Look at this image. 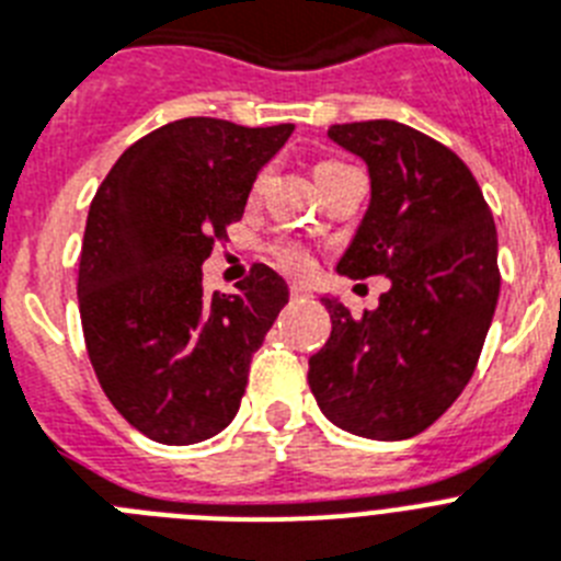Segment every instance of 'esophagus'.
<instances>
[{
	"instance_id": "esophagus-1",
	"label": "esophagus",
	"mask_w": 561,
	"mask_h": 561,
	"mask_svg": "<svg viewBox=\"0 0 561 561\" xmlns=\"http://www.w3.org/2000/svg\"><path fill=\"white\" fill-rule=\"evenodd\" d=\"M310 288L308 285H299V282H294V285H290V299H296V302H299V299H310Z\"/></svg>"
}]
</instances>
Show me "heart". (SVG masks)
Here are the masks:
<instances>
[{
    "instance_id": "obj_1",
    "label": "heart",
    "mask_w": 561,
    "mask_h": 561,
    "mask_svg": "<svg viewBox=\"0 0 561 561\" xmlns=\"http://www.w3.org/2000/svg\"><path fill=\"white\" fill-rule=\"evenodd\" d=\"M339 162H324L317 168V176L322 171H328V168H336ZM273 259H276V265L285 267V271L290 273H308L310 265H313V259H310V251L305 248V244L299 242H279L276 248H273Z\"/></svg>"
}]
</instances>
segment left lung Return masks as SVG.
<instances>
[{"mask_svg": "<svg viewBox=\"0 0 561 561\" xmlns=\"http://www.w3.org/2000/svg\"><path fill=\"white\" fill-rule=\"evenodd\" d=\"M370 173V202L336 271L388 276L379 308L351 317L322 296L331 339L308 382L333 425L365 439H411L462 393L499 299L496 225L468 164L402 122L331 125Z\"/></svg>", "mask_w": 561, "mask_h": 561, "instance_id": "left-lung-1", "label": "left lung"}]
</instances>
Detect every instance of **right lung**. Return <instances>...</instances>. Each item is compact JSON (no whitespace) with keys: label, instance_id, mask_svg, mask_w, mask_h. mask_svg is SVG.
I'll list each match as a JSON object with an SVG mask.
<instances>
[{"label":"right lung","instance_id":"add662e5","mask_svg":"<svg viewBox=\"0 0 561 561\" xmlns=\"http://www.w3.org/2000/svg\"><path fill=\"white\" fill-rule=\"evenodd\" d=\"M290 134L171 122L130 145L93 196L77 285L84 345L105 397L148 439L196 445L237 416L251 356L290 294L253 265L237 294L205 296L202 262Z\"/></svg>","mask_w":561,"mask_h":561}]
</instances>
